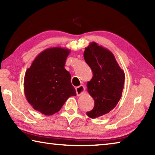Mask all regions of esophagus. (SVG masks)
<instances>
[{
	"label": "esophagus",
	"mask_w": 155,
	"mask_h": 155,
	"mask_svg": "<svg viewBox=\"0 0 155 155\" xmlns=\"http://www.w3.org/2000/svg\"><path fill=\"white\" fill-rule=\"evenodd\" d=\"M84 91H85V87L83 85L76 87V92H77V96H81V94H83Z\"/></svg>",
	"instance_id": "1"
}]
</instances>
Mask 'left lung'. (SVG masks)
Returning a JSON list of instances; mask_svg holds the SVG:
<instances>
[{
  "label": "left lung",
  "instance_id": "obj_1",
  "mask_svg": "<svg viewBox=\"0 0 155 155\" xmlns=\"http://www.w3.org/2000/svg\"><path fill=\"white\" fill-rule=\"evenodd\" d=\"M83 56L93 72L87 87L94 100V107L87 115L94 119L107 114L117 105L124 89L125 74L114 54L96 42L85 48Z\"/></svg>",
  "mask_w": 155,
  "mask_h": 155
}]
</instances>
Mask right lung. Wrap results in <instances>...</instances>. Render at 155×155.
I'll return each instance as SVG.
<instances>
[{
  "label": "right lung",
  "mask_w": 155,
  "mask_h": 155,
  "mask_svg": "<svg viewBox=\"0 0 155 155\" xmlns=\"http://www.w3.org/2000/svg\"><path fill=\"white\" fill-rule=\"evenodd\" d=\"M70 51L61 47L44 50L26 71L24 91L33 108L46 115L58 112L70 96H77L71 75L65 69Z\"/></svg>",
  "instance_id": "1"
}]
</instances>
